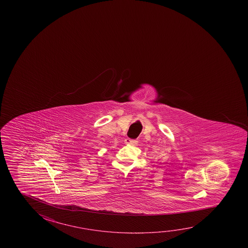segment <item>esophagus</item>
I'll return each mask as SVG.
<instances>
[{
	"instance_id": "1",
	"label": "esophagus",
	"mask_w": 248,
	"mask_h": 248,
	"mask_svg": "<svg viewBox=\"0 0 248 248\" xmlns=\"http://www.w3.org/2000/svg\"><path fill=\"white\" fill-rule=\"evenodd\" d=\"M124 142H125V144H128V145H136L138 143V141L132 140V139H130V138H126L125 140H124Z\"/></svg>"
}]
</instances>
